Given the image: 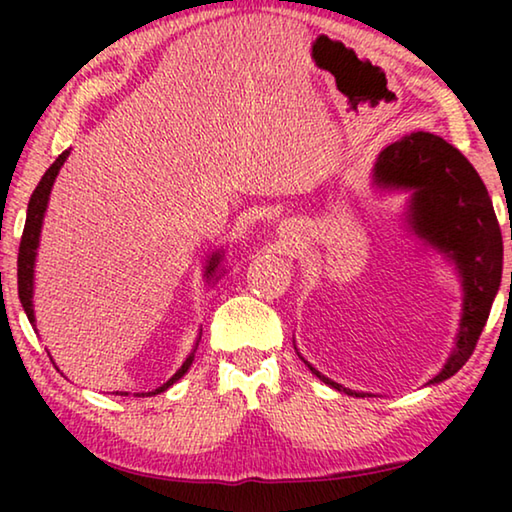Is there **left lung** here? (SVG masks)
<instances>
[{
	"label": "left lung",
	"mask_w": 512,
	"mask_h": 512,
	"mask_svg": "<svg viewBox=\"0 0 512 512\" xmlns=\"http://www.w3.org/2000/svg\"><path fill=\"white\" fill-rule=\"evenodd\" d=\"M375 178L384 187L413 189L411 221L433 246L456 259L463 277V318L458 343L445 368L429 384H438L465 366L479 343L501 284L504 241H501L495 207L479 173L465 155L431 133H411L381 151ZM309 366V363H307ZM311 372L336 391L363 397L350 388Z\"/></svg>",
	"instance_id": "1"
}]
</instances>
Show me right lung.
Segmentation results:
<instances>
[{
    "label": "right lung",
    "mask_w": 512,
    "mask_h": 512,
    "mask_svg": "<svg viewBox=\"0 0 512 512\" xmlns=\"http://www.w3.org/2000/svg\"><path fill=\"white\" fill-rule=\"evenodd\" d=\"M67 153L69 151H63L58 155L56 162L51 164V167L45 171V176L40 178L38 187L33 189L29 210H27V223H24V232H22V241H20V253H17V293H20V302H22L24 311H27L31 325H33V320H36V316H33L31 298H33V262H36L40 225H42V216H45V210H47L51 185H54L60 167H63V162L67 160ZM216 266H219V255H212V262H210V266H207V275H212ZM192 361H194V354H189L187 361L180 366V370L167 381V384L155 388V391L137 393V395L149 397V395H158L162 391H167L171 384H176V381L185 375L189 366H192ZM119 395H126V393H119Z\"/></svg>",
    "instance_id": "right-lung-1"
}]
</instances>
